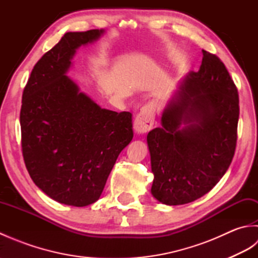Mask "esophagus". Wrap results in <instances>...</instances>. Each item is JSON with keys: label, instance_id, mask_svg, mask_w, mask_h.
Returning <instances> with one entry per match:
<instances>
[{"label": "esophagus", "instance_id": "1", "mask_svg": "<svg viewBox=\"0 0 258 258\" xmlns=\"http://www.w3.org/2000/svg\"><path fill=\"white\" fill-rule=\"evenodd\" d=\"M155 113L152 105H145L141 108L140 113L136 115L134 120V131L138 134L149 132L154 126Z\"/></svg>", "mask_w": 258, "mask_h": 258}]
</instances>
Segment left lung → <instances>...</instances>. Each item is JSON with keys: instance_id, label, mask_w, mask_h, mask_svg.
<instances>
[{"instance_id": "obj_1", "label": "left lung", "mask_w": 258, "mask_h": 258, "mask_svg": "<svg viewBox=\"0 0 258 258\" xmlns=\"http://www.w3.org/2000/svg\"><path fill=\"white\" fill-rule=\"evenodd\" d=\"M202 52L199 72L185 76L164 108L162 126L147 134L154 174L151 191L166 205L187 204L208 193L236 149V85L215 54Z\"/></svg>"}]
</instances>
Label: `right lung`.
Masks as SVG:
<instances>
[{
	"instance_id": "right-lung-1",
	"label": "right lung",
	"mask_w": 258,
	"mask_h": 258,
	"mask_svg": "<svg viewBox=\"0 0 258 258\" xmlns=\"http://www.w3.org/2000/svg\"><path fill=\"white\" fill-rule=\"evenodd\" d=\"M104 30L65 33L33 68L20 113L25 166L38 188L83 207L102 194L119 153L133 139L132 114L102 108L67 75L75 52Z\"/></svg>"
}]
</instances>
